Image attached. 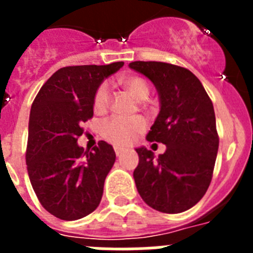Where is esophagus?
I'll return each instance as SVG.
<instances>
[{
    "mask_svg": "<svg viewBox=\"0 0 253 253\" xmlns=\"http://www.w3.org/2000/svg\"><path fill=\"white\" fill-rule=\"evenodd\" d=\"M123 152H124V148H122V147H115L116 156H122Z\"/></svg>",
    "mask_w": 253,
    "mask_h": 253,
    "instance_id": "1",
    "label": "esophagus"
}]
</instances>
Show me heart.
<instances>
[{
  "label": "heart",
  "instance_id": "b5f03b06",
  "mask_svg": "<svg viewBox=\"0 0 253 253\" xmlns=\"http://www.w3.org/2000/svg\"><path fill=\"white\" fill-rule=\"evenodd\" d=\"M123 87L126 92L137 101H144L149 95L148 82L142 77H128L123 80ZM110 104V91L106 84H100L93 96V110L96 113H104ZM146 129L144 119L137 116L131 119H122V118H113L102 124V135L107 142L114 146L124 147L139 137Z\"/></svg>",
  "mask_w": 253,
  "mask_h": 253
}]
</instances>
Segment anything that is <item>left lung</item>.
<instances>
[{
	"label": "left lung",
	"mask_w": 253,
	"mask_h": 253,
	"mask_svg": "<svg viewBox=\"0 0 253 253\" xmlns=\"http://www.w3.org/2000/svg\"><path fill=\"white\" fill-rule=\"evenodd\" d=\"M129 67L146 76L160 97V113L147 140L166 144L158 157L144 147L135 149V186L153 209L181 213L200 202L213 177L219 147L213 102L189 69L140 60Z\"/></svg>",
	"instance_id": "8db88e82"
}]
</instances>
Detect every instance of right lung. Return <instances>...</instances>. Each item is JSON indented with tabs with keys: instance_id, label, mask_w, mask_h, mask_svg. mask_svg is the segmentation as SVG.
Segmentation results:
<instances>
[{
	"instance_id": "obj_1",
	"label": "right lung",
	"mask_w": 253,
	"mask_h": 253,
	"mask_svg": "<svg viewBox=\"0 0 253 253\" xmlns=\"http://www.w3.org/2000/svg\"><path fill=\"white\" fill-rule=\"evenodd\" d=\"M124 62L58 69L31 105L26 165L31 186L44 209L62 220L92 213L101 202L104 182L115 152L100 140L84 151L81 125L93 116V96L101 82Z\"/></svg>"
}]
</instances>
